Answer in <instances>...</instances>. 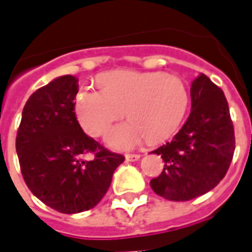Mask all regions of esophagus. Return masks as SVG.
I'll use <instances>...</instances> for the list:
<instances>
[{
	"mask_svg": "<svg viewBox=\"0 0 252 252\" xmlns=\"http://www.w3.org/2000/svg\"><path fill=\"white\" fill-rule=\"evenodd\" d=\"M126 159L128 162H136V160L140 159V155L139 154H126Z\"/></svg>",
	"mask_w": 252,
	"mask_h": 252,
	"instance_id": "1",
	"label": "esophagus"
}]
</instances>
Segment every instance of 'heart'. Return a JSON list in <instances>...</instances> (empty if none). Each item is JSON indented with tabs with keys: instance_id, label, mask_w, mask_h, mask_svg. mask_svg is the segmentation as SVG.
<instances>
[{
	"instance_id": "b5f03b06",
	"label": "heart",
	"mask_w": 252,
	"mask_h": 252,
	"mask_svg": "<svg viewBox=\"0 0 252 252\" xmlns=\"http://www.w3.org/2000/svg\"><path fill=\"white\" fill-rule=\"evenodd\" d=\"M99 88H83L75 95L74 110L79 124L92 136H104L112 124L126 115L108 137L112 147H136L171 136L185 116L189 93L184 81L163 72L117 70L98 79Z\"/></svg>"
}]
</instances>
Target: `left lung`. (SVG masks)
<instances>
[{
    "mask_svg": "<svg viewBox=\"0 0 252 252\" xmlns=\"http://www.w3.org/2000/svg\"><path fill=\"white\" fill-rule=\"evenodd\" d=\"M191 110L171 142L157 148L163 171L150 182L170 201H189L212 190L227 174L235 151V132L225 95L205 74L190 88Z\"/></svg>",
    "mask_w": 252,
    "mask_h": 252,
    "instance_id": "obj_1",
    "label": "left lung"
}]
</instances>
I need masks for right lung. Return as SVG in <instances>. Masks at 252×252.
Listing matches in <instances>:
<instances>
[{
	"mask_svg": "<svg viewBox=\"0 0 252 252\" xmlns=\"http://www.w3.org/2000/svg\"><path fill=\"white\" fill-rule=\"evenodd\" d=\"M78 79L55 78L31 95L21 116L16 151L25 184L61 213L89 211L109 189L120 154L110 153L88 136L77 120L74 98ZM94 154L85 159L86 153Z\"/></svg>",
	"mask_w": 252,
	"mask_h": 252,
	"instance_id": "add662e5",
	"label": "right lung"
}]
</instances>
